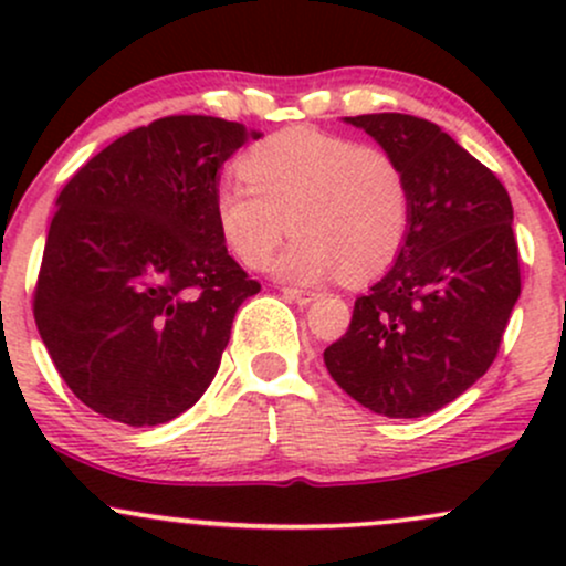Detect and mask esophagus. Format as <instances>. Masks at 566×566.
<instances>
[{"label":"esophagus","instance_id":"esophagus-1","mask_svg":"<svg viewBox=\"0 0 566 566\" xmlns=\"http://www.w3.org/2000/svg\"><path fill=\"white\" fill-rule=\"evenodd\" d=\"M282 292H284V297H290V301H295V303H301V305H308L311 301H316V292H311V290H297V287H282Z\"/></svg>","mask_w":566,"mask_h":566}]
</instances>
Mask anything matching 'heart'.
<instances>
[{"label":"heart","mask_w":566,"mask_h":566,"mask_svg":"<svg viewBox=\"0 0 566 566\" xmlns=\"http://www.w3.org/2000/svg\"><path fill=\"white\" fill-rule=\"evenodd\" d=\"M242 180L212 197L220 237L239 263L263 269L290 229L274 274L322 282L340 274L367 282L396 261L412 223L405 167L375 146L314 127H290L250 148Z\"/></svg>","instance_id":"obj_1"}]
</instances>
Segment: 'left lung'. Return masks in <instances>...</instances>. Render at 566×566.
Listing matches in <instances>:
<instances>
[{
    "instance_id": "obj_1",
    "label": "left lung",
    "mask_w": 566,
    "mask_h": 566,
    "mask_svg": "<svg viewBox=\"0 0 566 566\" xmlns=\"http://www.w3.org/2000/svg\"><path fill=\"white\" fill-rule=\"evenodd\" d=\"M405 167L407 242L356 297L324 365L350 399L386 418H423L469 391L495 361L522 292L511 197L439 125L409 114L346 116Z\"/></svg>"
}]
</instances>
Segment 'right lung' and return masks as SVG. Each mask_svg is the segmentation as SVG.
<instances>
[{
  "mask_svg": "<svg viewBox=\"0 0 566 566\" xmlns=\"http://www.w3.org/2000/svg\"><path fill=\"white\" fill-rule=\"evenodd\" d=\"M261 133L165 116L122 135L57 197L34 319L66 386L103 418L159 426L193 407L261 284L226 250L220 167Z\"/></svg>",
  "mask_w": 566,
  "mask_h": 566,
  "instance_id": "1",
  "label": "right lung"
}]
</instances>
